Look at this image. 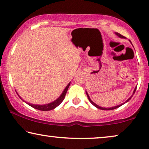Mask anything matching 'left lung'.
Returning a JSON list of instances; mask_svg holds the SVG:
<instances>
[{"label":"left lung","instance_id":"8db88e82","mask_svg":"<svg viewBox=\"0 0 149 149\" xmlns=\"http://www.w3.org/2000/svg\"><path fill=\"white\" fill-rule=\"evenodd\" d=\"M115 34H117V35L119 36V37H120V38H125V36H123V35H121V34H119V33H118V32H115ZM131 42V41H130ZM136 87H136V88L134 89V92H133V94H132V95H133L134 94V93H135V91H136ZM86 94H87V97H88V99H89V102H90L94 106V107H95L96 108H97V109H101V110H105V111H110V110H114V109H117V108H119V107H121V106H122L123 104H125L126 102H127L129 100H131V98H132V95L131 97H130V98H128L127 99V100H126V102H123V103H122V104H121L120 105H118V106H116V107H112V108H103V107H99L98 105H97L96 104H95L94 102H93V101H91V100L90 99V97H89V95L87 94V93L86 92Z\"/></svg>","mask_w":149,"mask_h":149}]
</instances>
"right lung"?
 Returning a JSON list of instances; mask_svg holds the SVG:
<instances>
[{
    "label": "right lung",
    "mask_w": 149,
    "mask_h": 149,
    "mask_svg": "<svg viewBox=\"0 0 149 149\" xmlns=\"http://www.w3.org/2000/svg\"><path fill=\"white\" fill-rule=\"evenodd\" d=\"M70 83H69L68 85L66 87V88L64 89V91H63L62 93V94H61L60 96L59 97L58 99L56 100L53 102H51L49 104H44V105L32 104L28 103V102H26V103H27L28 105H30V107H32V108H34V109L39 110V111H51V110L54 109L55 108H56L57 107H58V106L60 105V104L62 102V101L64 100V97H65V95H66L67 91H68V87H69V86H70ZM20 98H21V97H20ZM22 100L24 101V100ZM24 102H25V101H24Z\"/></svg>",
    "instance_id": "right-lung-1"
}]
</instances>
